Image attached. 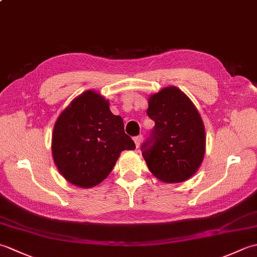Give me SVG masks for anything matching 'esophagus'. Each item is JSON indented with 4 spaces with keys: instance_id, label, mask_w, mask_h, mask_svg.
Returning <instances> with one entry per match:
<instances>
[{
    "instance_id": "obj_1",
    "label": "esophagus",
    "mask_w": 257,
    "mask_h": 257,
    "mask_svg": "<svg viewBox=\"0 0 257 257\" xmlns=\"http://www.w3.org/2000/svg\"><path fill=\"white\" fill-rule=\"evenodd\" d=\"M135 140V144H136V147L137 148H139L140 145H141V141H143V135H139V136H136V137L134 138Z\"/></svg>"
}]
</instances>
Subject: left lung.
Returning <instances> with one entry per match:
<instances>
[{
  "instance_id": "obj_1",
  "label": "left lung",
  "mask_w": 257,
  "mask_h": 257,
  "mask_svg": "<svg viewBox=\"0 0 257 257\" xmlns=\"http://www.w3.org/2000/svg\"><path fill=\"white\" fill-rule=\"evenodd\" d=\"M147 114L155 127L141 151L151 173L169 183L192 177L205 151L204 124L192 101L177 87H167L149 98Z\"/></svg>"
}]
</instances>
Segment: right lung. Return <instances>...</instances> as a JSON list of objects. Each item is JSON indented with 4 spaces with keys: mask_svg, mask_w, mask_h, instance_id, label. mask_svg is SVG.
I'll use <instances>...</instances> for the list:
<instances>
[{
    "mask_svg": "<svg viewBox=\"0 0 257 257\" xmlns=\"http://www.w3.org/2000/svg\"><path fill=\"white\" fill-rule=\"evenodd\" d=\"M123 121L99 94L87 90L70 102L53 132L54 162L68 182L91 188L111 172L123 150H134Z\"/></svg>",
    "mask_w": 257,
    "mask_h": 257,
    "instance_id": "right-lung-1",
    "label": "right lung"
}]
</instances>
